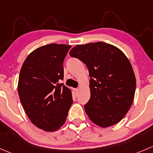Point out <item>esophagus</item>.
<instances>
[{"instance_id": "esophagus-1", "label": "esophagus", "mask_w": 153, "mask_h": 153, "mask_svg": "<svg viewBox=\"0 0 153 153\" xmlns=\"http://www.w3.org/2000/svg\"><path fill=\"white\" fill-rule=\"evenodd\" d=\"M78 93H79V90L77 89V88H74V94L75 97H77V95H78Z\"/></svg>"}]
</instances>
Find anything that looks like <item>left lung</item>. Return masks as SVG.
I'll return each instance as SVG.
<instances>
[{
  "label": "left lung",
  "mask_w": 153,
  "mask_h": 153,
  "mask_svg": "<svg viewBox=\"0 0 153 153\" xmlns=\"http://www.w3.org/2000/svg\"><path fill=\"white\" fill-rule=\"evenodd\" d=\"M69 54L84 62L89 71L91 97L84 106L89 119L101 127L120 122L133 104L136 87L125 54L103 42L77 45Z\"/></svg>",
  "instance_id": "left-lung-1"
}]
</instances>
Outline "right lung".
<instances>
[{"label":"right lung","mask_w":153,"mask_h":153,"mask_svg":"<svg viewBox=\"0 0 153 153\" xmlns=\"http://www.w3.org/2000/svg\"><path fill=\"white\" fill-rule=\"evenodd\" d=\"M71 45L48 44L26 57L20 69L18 91L30 121L52 132L65 122L73 103L71 91L59 83L63 79V61Z\"/></svg>","instance_id":"right-lung-1"}]
</instances>
